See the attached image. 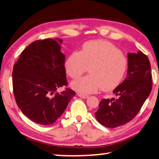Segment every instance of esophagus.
<instances>
[{
    "label": "esophagus",
    "mask_w": 159,
    "mask_h": 159,
    "mask_svg": "<svg viewBox=\"0 0 159 159\" xmlns=\"http://www.w3.org/2000/svg\"><path fill=\"white\" fill-rule=\"evenodd\" d=\"M78 96H79L80 98H87L88 97H89V96H88V95L82 94V93H78Z\"/></svg>",
    "instance_id": "esophagus-1"
}]
</instances>
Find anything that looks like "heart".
Segmentation results:
<instances>
[{"instance_id":"1","label":"heart","mask_w":159,"mask_h":159,"mask_svg":"<svg viewBox=\"0 0 159 159\" xmlns=\"http://www.w3.org/2000/svg\"><path fill=\"white\" fill-rule=\"evenodd\" d=\"M129 61L124 53L111 43L91 41L85 43L80 51L70 53L66 59L67 74L76 79L90 67L89 75L72 82L71 87L82 93H92L99 89L109 91L122 81Z\"/></svg>"}]
</instances>
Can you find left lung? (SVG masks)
<instances>
[{"instance_id": "left-lung-1", "label": "left lung", "mask_w": 159, "mask_h": 159, "mask_svg": "<svg viewBox=\"0 0 159 159\" xmlns=\"http://www.w3.org/2000/svg\"><path fill=\"white\" fill-rule=\"evenodd\" d=\"M126 79L113 90L116 98L102 99L95 113L103 126L116 128L136 117L152 89L151 65L141 51L128 53Z\"/></svg>"}]
</instances>
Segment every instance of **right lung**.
<instances>
[{"label": "right lung", "instance_id": "obj_1", "mask_svg": "<svg viewBox=\"0 0 159 159\" xmlns=\"http://www.w3.org/2000/svg\"><path fill=\"white\" fill-rule=\"evenodd\" d=\"M57 41L62 43L61 39ZM58 42L52 39L33 42L21 53L12 73L18 106L29 119L43 125L55 123L75 95L68 88L56 92L68 86L65 56Z\"/></svg>", "mask_w": 159, "mask_h": 159}]
</instances>
